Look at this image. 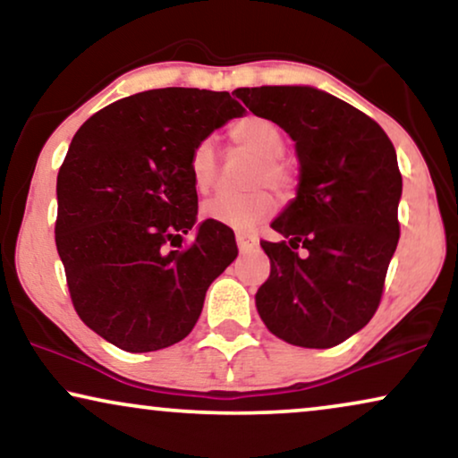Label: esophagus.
I'll use <instances>...</instances> for the list:
<instances>
[{
  "instance_id": "obj_1",
  "label": "esophagus",
  "mask_w": 458,
  "mask_h": 458,
  "mask_svg": "<svg viewBox=\"0 0 458 458\" xmlns=\"http://www.w3.org/2000/svg\"><path fill=\"white\" fill-rule=\"evenodd\" d=\"M235 242H237V248H240V252H248V250L256 248V243H259V237L252 235V233H237Z\"/></svg>"
}]
</instances>
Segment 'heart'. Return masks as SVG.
Here are the masks:
<instances>
[{
	"mask_svg": "<svg viewBox=\"0 0 458 458\" xmlns=\"http://www.w3.org/2000/svg\"><path fill=\"white\" fill-rule=\"evenodd\" d=\"M229 140L237 149L254 156L256 165L248 177V185L254 187L242 196H218L208 199L202 206V216L206 221L223 225V227L248 231L256 225L267 221L275 210V199L265 187L268 185L277 191H285L292 185L293 173L287 162L281 158L285 141L281 129L265 116H243L242 121L231 124ZM191 185L198 193H208L216 185L218 160L212 141L204 140L193 146L190 160H187Z\"/></svg>",
	"mask_w": 458,
	"mask_h": 458,
	"instance_id": "heart-1",
	"label": "heart"
}]
</instances>
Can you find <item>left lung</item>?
<instances>
[{"label": "left lung", "mask_w": 458, "mask_h": 458, "mask_svg": "<svg viewBox=\"0 0 458 458\" xmlns=\"http://www.w3.org/2000/svg\"><path fill=\"white\" fill-rule=\"evenodd\" d=\"M235 96L292 137L300 165L296 198L271 223L287 242H260L271 275L256 309L279 340L337 346L371 321L396 252V149L373 118L317 87H240Z\"/></svg>", "instance_id": "1"}]
</instances>
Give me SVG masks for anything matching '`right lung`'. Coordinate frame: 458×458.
Returning a JSON list of instances; mask_svg holds the SVG:
<instances>
[{
  "label": "right lung",
  "instance_id": "1",
  "mask_svg": "<svg viewBox=\"0 0 458 458\" xmlns=\"http://www.w3.org/2000/svg\"><path fill=\"white\" fill-rule=\"evenodd\" d=\"M243 106L227 91L166 87L106 106L58 173L55 248L77 315L127 352L190 335L206 290L237 256L229 227L198 225L187 160ZM194 231L187 249L174 241Z\"/></svg>",
  "mask_w": 458,
  "mask_h": 458
}]
</instances>
